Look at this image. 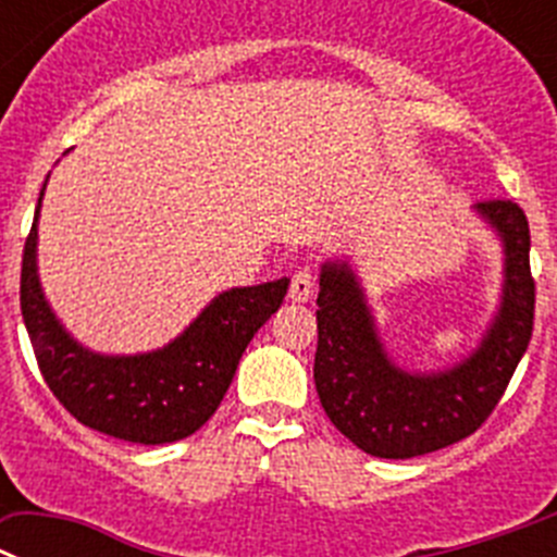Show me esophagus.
I'll use <instances>...</instances> for the list:
<instances>
[{"label":"esophagus","mask_w":557,"mask_h":557,"mask_svg":"<svg viewBox=\"0 0 557 557\" xmlns=\"http://www.w3.org/2000/svg\"><path fill=\"white\" fill-rule=\"evenodd\" d=\"M313 288H315V277L310 269H299L294 277H290V288H288V297L294 302H308L313 297Z\"/></svg>","instance_id":"1"}]
</instances>
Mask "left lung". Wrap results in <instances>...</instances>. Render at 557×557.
Returning a JSON list of instances; mask_svg holds the SVG:
<instances>
[{
	"instance_id": "left-lung-1",
	"label": "left lung",
	"mask_w": 557,
	"mask_h": 557,
	"mask_svg": "<svg viewBox=\"0 0 557 557\" xmlns=\"http://www.w3.org/2000/svg\"><path fill=\"white\" fill-rule=\"evenodd\" d=\"M474 210L503 242V299L480 347L453 369H403L385 352L347 260H327L319 274L315 391L330 422L374 458H416L472 435L528 349L535 310L528 216L510 199H485Z\"/></svg>"
}]
</instances>
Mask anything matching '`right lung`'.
<instances>
[{
  "label": "right lung",
  "mask_w": 557,
  "mask_h": 557,
  "mask_svg": "<svg viewBox=\"0 0 557 557\" xmlns=\"http://www.w3.org/2000/svg\"><path fill=\"white\" fill-rule=\"evenodd\" d=\"M47 188V183H44ZM24 244L22 315L49 391L85 428L133 444H172L216 413L244 349L283 305L288 277L222 290L166 347L99 355L66 333L38 280V213Z\"/></svg>",
  "instance_id": "obj_1"
}]
</instances>
